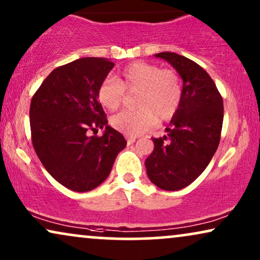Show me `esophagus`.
Segmentation results:
<instances>
[{"label":"esophagus","instance_id":"obj_1","mask_svg":"<svg viewBox=\"0 0 260 260\" xmlns=\"http://www.w3.org/2000/svg\"><path fill=\"white\" fill-rule=\"evenodd\" d=\"M126 139H127V143L128 144H133L134 141H136L137 138L136 137H126Z\"/></svg>","mask_w":260,"mask_h":260}]
</instances>
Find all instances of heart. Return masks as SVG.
<instances>
[{"mask_svg":"<svg viewBox=\"0 0 260 260\" xmlns=\"http://www.w3.org/2000/svg\"><path fill=\"white\" fill-rule=\"evenodd\" d=\"M124 91H138L134 101L137 110L121 111L111 117L110 123L117 132L128 137L147 132L158 121L172 120L183 97L181 78L175 71L141 61L126 66L116 79L102 81L97 90L98 102L110 111L119 109L124 101Z\"/></svg>","mask_w":260,"mask_h":260,"instance_id":"b5f03b06","label":"heart"}]
</instances>
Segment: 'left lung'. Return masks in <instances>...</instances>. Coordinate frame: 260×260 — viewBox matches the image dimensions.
Returning <instances> with one entry per match:
<instances>
[{
    "mask_svg": "<svg viewBox=\"0 0 260 260\" xmlns=\"http://www.w3.org/2000/svg\"><path fill=\"white\" fill-rule=\"evenodd\" d=\"M169 62L183 81V97L167 136L152 138L145 160L150 181L164 190L190 185L217 150L223 123V100L211 77L198 63L175 52L154 55Z\"/></svg>",
    "mask_w": 260,
    "mask_h": 260,
    "instance_id": "left-lung-1",
    "label": "left lung"
}]
</instances>
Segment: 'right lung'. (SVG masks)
Masks as SVG:
<instances>
[{
	"mask_svg": "<svg viewBox=\"0 0 260 260\" xmlns=\"http://www.w3.org/2000/svg\"><path fill=\"white\" fill-rule=\"evenodd\" d=\"M103 57H83L55 68L32 97V144L47 172L74 192H88L109 176L127 145L108 124L97 90L113 70ZM105 129L102 137L88 130Z\"/></svg>",
	"mask_w": 260,
	"mask_h": 260,
	"instance_id": "obj_1",
	"label": "right lung"
}]
</instances>
